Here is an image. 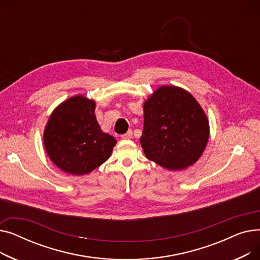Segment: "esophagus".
<instances>
[{
  "mask_svg": "<svg viewBox=\"0 0 260 260\" xmlns=\"http://www.w3.org/2000/svg\"><path fill=\"white\" fill-rule=\"evenodd\" d=\"M132 137H133V132H132V131H128L126 134L122 135V139H124V140H128V139H131Z\"/></svg>",
  "mask_w": 260,
  "mask_h": 260,
  "instance_id": "obj_1",
  "label": "esophagus"
}]
</instances>
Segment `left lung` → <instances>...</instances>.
<instances>
[{
    "instance_id": "left-lung-1",
    "label": "left lung",
    "mask_w": 260,
    "mask_h": 260,
    "mask_svg": "<svg viewBox=\"0 0 260 260\" xmlns=\"http://www.w3.org/2000/svg\"><path fill=\"white\" fill-rule=\"evenodd\" d=\"M140 143L145 157L169 171L198 161L210 137L208 117L187 90L161 85L143 103Z\"/></svg>"
}]
</instances>
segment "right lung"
Masks as SVG:
<instances>
[{
    "label": "right lung",
    "instance_id": "add662e5",
    "mask_svg": "<svg viewBox=\"0 0 260 260\" xmlns=\"http://www.w3.org/2000/svg\"><path fill=\"white\" fill-rule=\"evenodd\" d=\"M94 109V100L77 94L59 104L49 116L44 147L51 162L64 173L89 174L113 153L117 140L101 129Z\"/></svg>",
    "mask_w": 260,
    "mask_h": 260
}]
</instances>
